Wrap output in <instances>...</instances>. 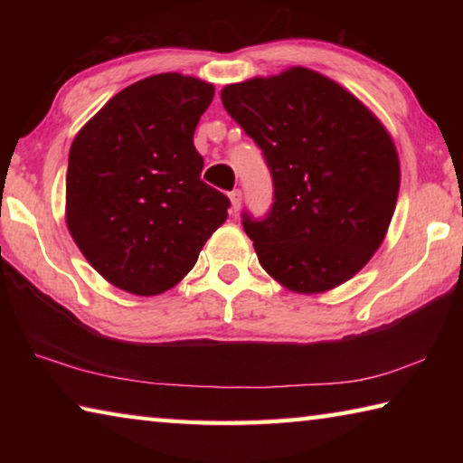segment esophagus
I'll return each mask as SVG.
<instances>
[{"mask_svg":"<svg viewBox=\"0 0 463 463\" xmlns=\"http://www.w3.org/2000/svg\"><path fill=\"white\" fill-rule=\"evenodd\" d=\"M229 198H231V203H232V213H237V210L241 208V202H242V192L241 190H232L229 194Z\"/></svg>","mask_w":463,"mask_h":463,"instance_id":"34e87169","label":"esophagus"}]
</instances>
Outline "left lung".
<instances>
[{"label":"left lung","instance_id":"obj_1","mask_svg":"<svg viewBox=\"0 0 463 463\" xmlns=\"http://www.w3.org/2000/svg\"><path fill=\"white\" fill-rule=\"evenodd\" d=\"M221 98L271 175L268 214L242 213L263 269L304 294L354 278L396 208L401 167L386 128L339 83L304 67L226 85Z\"/></svg>","mask_w":463,"mask_h":463}]
</instances>
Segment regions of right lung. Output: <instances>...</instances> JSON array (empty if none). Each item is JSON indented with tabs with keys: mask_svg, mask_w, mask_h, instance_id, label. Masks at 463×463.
I'll return each mask as SVG.
<instances>
[{
	"mask_svg": "<svg viewBox=\"0 0 463 463\" xmlns=\"http://www.w3.org/2000/svg\"><path fill=\"white\" fill-rule=\"evenodd\" d=\"M214 88L161 73L132 83L85 124L69 151L67 226L91 268L137 296L190 271L231 200L200 179L194 146Z\"/></svg>",
	"mask_w": 463,
	"mask_h": 463,
	"instance_id": "add662e5",
	"label": "right lung"
}]
</instances>
